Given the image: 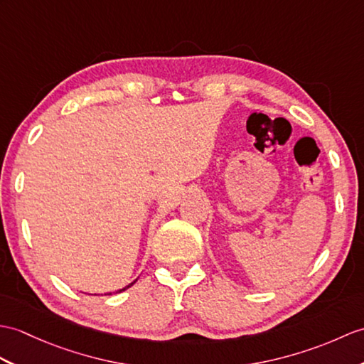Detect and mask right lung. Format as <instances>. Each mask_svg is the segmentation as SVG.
<instances>
[{"label": "right lung", "mask_w": 364, "mask_h": 364, "mask_svg": "<svg viewBox=\"0 0 364 364\" xmlns=\"http://www.w3.org/2000/svg\"><path fill=\"white\" fill-rule=\"evenodd\" d=\"M134 282H136V281H133V282H132V284H130V285H133V284H134ZM130 285H127V287H125V289H121V290H117V291H116V293H121V291H124V290H127V289H129V287H130ZM105 294H112V293H105Z\"/></svg>", "instance_id": "obj_1"}]
</instances>
